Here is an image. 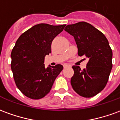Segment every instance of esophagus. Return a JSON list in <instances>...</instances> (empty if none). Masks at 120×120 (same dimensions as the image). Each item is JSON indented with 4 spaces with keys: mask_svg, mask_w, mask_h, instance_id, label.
<instances>
[{
    "mask_svg": "<svg viewBox=\"0 0 120 120\" xmlns=\"http://www.w3.org/2000/svg\"><path fill=\"white\" fill-rule=\"evenodd\" d=\"M68 66H69L68 64H65L64 65V68H66V67H68Z\"/></svg>",
    "mask_w": 120,
    "mask_h": 120,
    "instance_id": "34e87169",
    "label": "esophagus"
}]
</instances>
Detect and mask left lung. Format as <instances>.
<instances>
[{
    "label": "left lung",
    "instance_id": "left-lung-1",
    "mask_svg": "<svg viewBox=\"0 0 120 120\" xmlns=\"http://www.w3.org/2000/svg\"><path fill=\"white\" fill-rule=\"evenodd\" d=\"M64 30L74 37L78 55L89 59L83 70L72 66V88L84 98L94 97L106 86L112 68V51L109 41L101 32L84 21L68 25Z\"/></svg>",
    "mask_w": 120,
    "mask_h": 120
}]
</instances>
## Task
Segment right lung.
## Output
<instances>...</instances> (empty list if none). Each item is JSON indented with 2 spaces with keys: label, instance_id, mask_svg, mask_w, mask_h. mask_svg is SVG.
Segmentation results:
<instances>
[{
  "label": "right lung",
  "instance_id": "add662e5",
  "mask_svg": "<svg viewBox=\"0 0 120 120\" xmlns=\"http://www.w3.org/2000/svg\"><path fill=\"white\" fill-rule=\"evenodd\" d=\"M65 26L38 24L17 40L11 53V68L17 87L27 98H44L63 69L61 64L46 68L43 63L46 55L51 52L52 40Z\"/></svg>",
  "mask_w": 120,
  "mask_h": 120
}]
</instances>
